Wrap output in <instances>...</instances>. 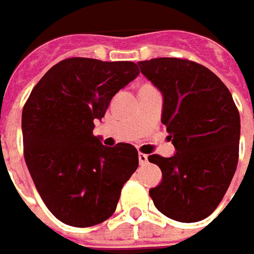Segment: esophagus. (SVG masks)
Here are the masks:
<instances>
[{
  "instance_id": "esophagus-1",
  "label": "esophagus",
  "mask_w": 254,
  "mask_h": 254,
  "mask_svg": "<svg viewBox=\"0 0 254 254\" xmlns=\"http://www.w3.org/2000/svg\"><path fill=\"white\" fill-rule=\"evenodd\" d=\"M138 159H139V164L143 165V164H146V162H148V155H145V154H141V152H139Z\"/></svg>"
}]
</instances>
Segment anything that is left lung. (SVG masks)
I'll return each mask as SVG.
<instances>
[{
  "mask_svg": "<svg viewBox=\"0 0 254 254\" xmlns=\"http://www.w3.org/2000/svg\"><path fill=\"white\" fill-rule=\"evenodd\" d=\"M138 66L164 96L161 122L177 151L148 157L162 171L149 195L164 216L200 221L216 210L237 168L239 111L226 84L195 62L159 57Z\"/></svg>",
  "mask_w": 254,
  "mask_h": 254,
  "instance_id": "8db88e82",
  "label": "left lung"
}]
</instances>
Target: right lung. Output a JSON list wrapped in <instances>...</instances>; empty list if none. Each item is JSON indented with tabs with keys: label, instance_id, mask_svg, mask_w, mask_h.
Here are the masks:
<instances>
[{
	"label": "right lung",
	"instance_id": "obj_1",
	"mask_svg": "<svg viewBox=\"0 0 254 254\" xmlns=\"http://www.w3.org/2000/svg\"><path fill=\"white\" fill-rule=\"evenodd\" d=\"M138 74L132 62L71 57L54 64L24 105L27 168L47 208L64 224L90 227L108 220L138 168L133 145L105 146L93 135L95 121Z\"/></svg>",
	"mask_w": 254,
	"mask_h": 254
}]
</instances>
